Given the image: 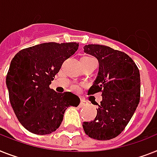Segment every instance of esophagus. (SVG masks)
Listing matches in <instances>:
<instances>
[{
	"instance_id": "obj_1",
	"label": "esophagus",
	"mask_w": 157,
	"mask_h": 157,
	"mask_svg": "<svg viewBox=\"0 0 157 157\" xmlns=\"http://www.w3.org/2000/svg\"><path fill=\"white\" fill-rule=\"evenodd\" d=\"M87 105H88L87 101H85V100H83V99H81V103H80V107H81V108L85 107V106H86Z\"/></svg>"
}]
</instances>
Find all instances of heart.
I'll return each instance as SVG.
<instances>
[{
    "mask_svg": "<svg viewBox=\"0 0 157 157\" xmlns=\"http://www.w3.org/2000/svg\"><path fill=\"white\" fill-rule=\"evenodd\" d=\"M86 58H90V57H86ZM73 90H79V88L77 87V86H76V85H74V86H73Z\"/></svg>",
    "mask_w": 157,
    "mask_h": 157,
    "instance_id": "obj_1",
    "label": "heart"
}]
</instances>
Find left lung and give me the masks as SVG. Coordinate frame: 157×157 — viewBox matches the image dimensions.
<instances>
[{
  "label": "left lung",
  "mask_w": 157,
  "mask_h": 157,
  "mask_svg": "<svg viewBox=\"0 0 157 157\" xmlns=\"http://www.w3.org/2000/svg\"><path fill=\"white\" fill-rule=\"evenodd\" d=\"M84 52L99 63L98 76L88 94L101 92L102 100L95 119L85 122L83 128L90 138L108 140L123 132L138 106L140 71L129 56L106 46L89 44Z\"/></svg>",
  "instance_id": "left-lung-1"
}]
</instances>
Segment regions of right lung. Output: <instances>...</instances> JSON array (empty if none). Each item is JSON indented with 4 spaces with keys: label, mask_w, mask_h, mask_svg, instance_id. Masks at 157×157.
Instances as JSON below:
<instances>
[{
    "label": "right lung",
    "mask_w": 157,
    "mask_h": 157,
    "mask_svg": "<svg viewBox=\"0 0 157 157\" xmlns=\"http://www.w3.org/2000/svg\"><path fill=\"white\" fill-rule=\"evenodd\" d=\"M78 47L76 43H41L21 50L11 60L6 76L10 104L19 122L31 133L56 131L67 108L80 104L76 94L57 93L49 87L63 61Z\"/></svg>",
    "instance_id": "obj_1"
}]
</instances>
